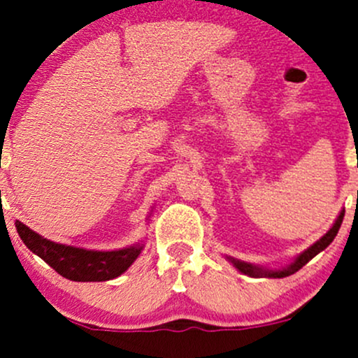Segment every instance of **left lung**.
<instances>
[{
    "instance_id": "1",
    "label": "left lung",
    "mask_w": 358,
    "mask_h": 358,
    "mask_svg": "<svg viewBox=\"0 0 358 358\" xmlns=\"http://www.w3.org/2000/svg\"><path fill=\"white\" fill-rule=\"evenodd\" d=\"M343 216H345V211L339 213V216H338V220L334 222L333 229H331L329 232H327L326 236L322 237V239L317 241V243L313 244L312 248L306 249V251H303L301 255H299L298 258L294 259V263H291V265L286 266V268H282V270H263V268H259V266H255V265H249V263L239 262V259L230 258V262L236 265V268L239 270V272L246 273V275H249V277H273V279H282V277L292 275V273L298 272L301 266H305L306 263H308L310 259L313 258V256L319 255L320 251H324V249H326L331 243H333L336 234H338L339 227H341V223H343Z\"/></svg>"
}]
</instances>
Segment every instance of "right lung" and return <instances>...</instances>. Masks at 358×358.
<instances>
[{
  "mask_svg": "<svg viewBox=\"0 0 358 358\" xmlns=\"http://www.w3.org/2000/svg\"><path fill=\"white\" fill-rule=\"evenodd\" d=\"M15 227L25 246L45 259L55 272L76 282H102L115 279L128 270L142 251L140 244L119 251H88L43 239L20 222H15Z\"/></svg>",
  "mask_w": 358,
  "mask_h": 358,
  "instance_id": "1",
  "label": "right lung"
}]
</instances>
